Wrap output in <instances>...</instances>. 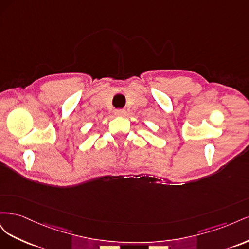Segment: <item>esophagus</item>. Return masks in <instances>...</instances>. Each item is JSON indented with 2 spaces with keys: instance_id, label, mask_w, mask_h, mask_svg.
I'll return each mask as SVG.
<instances>
[{
  "instance_id": "obj_1",
  "label": "esophagus",
  "mask_w": 249,
  "mask_h": 249,
  "mask_svg": "<svg viewBox=\"0 0 249 249\" xmlns=\"http://www.w3.org/2000/svg\"><path fill=\"white\" fill-rule=\"evenodd\" d=\"M114 112H115V115L117 116H124L125 114V110L124 109H116Z\"/></svg>"
}]
</instances>
